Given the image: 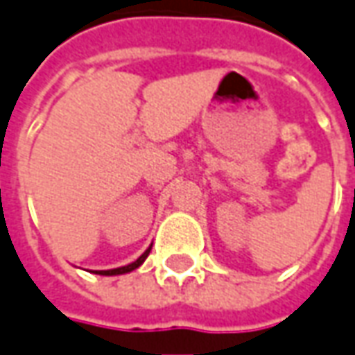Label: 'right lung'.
<instances>
[{"label": "right lung", "mask_w": 355, "mask_h": 355, "mask_svg": "<svg viewBox=\"0 0 355 355\" xmlns=\"http://www.w3.org/2000/svg\"><path fill=\"white\" fill-rule=\"evenodd\" d=\"M148 254H150V248L140 256L139 260L137 261H132V263H128V266H123V268H116V270H103V272H95V273H99V275H119V273H127V272H132V270H137L139 268L140 263L142 261L146 260L148 258Z\"/></svg>", "instance_id": "obj_1"}]
</instances>
